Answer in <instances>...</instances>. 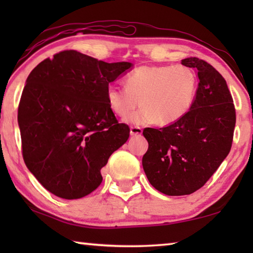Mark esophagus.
Listing matches in <instances>:
<instances>
[{
	"mask_svg": "<svg viewBox=\"0 0 253 253\" xmlns=\"http://www.w3.org/2000/svg\"><path fill=\"white\" fill-rule=\"evenodd\" d=\"M143 129L138 126H131L130 127V135L131 136H139L142 135Z\"/></svg>",
	"mask_w": 253,
	"mask_h": 253,
	"instance_id": "obj_1",
	"label": "esophagus"
}]
</instances>
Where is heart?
I'll return each mask as SVG.
<instances>
[{"instance_id": "b5f03b06", "label": "heart", "mask_w": 253, "mask_h": 253, "mask_svg": "<svg viewBox=\"0 0 253 253\" xmlns=\"http://www.w3.org/2000/svg\"><path fill=\"white\" fill-rule=\"evenodd\" d=\"M126 88L109 84L106 90L107 105L115 115L126 117L137 107L138 111L128 122H154L166 126L176 123L191 110L199 90V78L190 67L143 66L125 79Z\"/></svg>"}]
</instances>
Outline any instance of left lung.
<instances>
[{
  "label": "left lung",
  "mask_w": 253,
  "mask_h": 253,
  "mask_svg": "<svg viewBox=\"0 0 253 253\" xmlns=\"http://www.w3.org/2000/svg\"><path fill=\"white\" fill-rule=\"evenodd\" d=\"M194 68L199 90L191 110L163 128H145L148 149L143 169L149 183L166 195L194 193L202 187L230 153L235 109L226 81L204 60L186 58Z\"/></svg>",
  "instance_id": "1"
}]
</instances>
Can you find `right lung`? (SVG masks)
I'll return each mask as SVG.
<instances>
[{"label": "right lung", "mask_w": 253, "mask_h": 253, "mask_svg": "<svg viewBox=\"0 0 253 253\" xmlns=\"http://www.w3.org/2000/svg\"><path fill=\"white\" fill-rule=\"evenodd\" d=\"M130 62L108 63L61 51L31 71L19 104L22 155L42 186L66 200L90 194L101 169L129 137L107 105L110 83Z\"/></svg>", "instance_id": "right-lung-1"}]
</instances>
